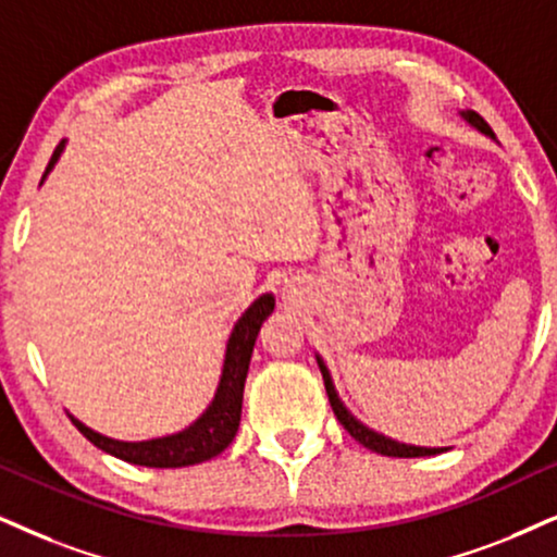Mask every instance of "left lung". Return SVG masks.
I'll return each instance as SVG.
<instances>
[{
  "label": "left lung",
  "instance_id": "obj_1",
  "mask_svg": "<svg viewBox=\"0 0 557 557\" xmlns=\"http://www.w3.org/2000/svg\"><path fill=\"white\" fill-rule=\"evenodd\" d=\"M462 117H466L470 125H475L478 131H483L485 136H494V133H491V125L485 123L483 117L478 115V112H470L468 110V112H462ZM315 360H319V368H321V375H323V385H326L329 404H331V408H334L336 419H339V424L347 429V432L355 436V440L360 442V445L372 449V453L388 455V457H426V455L445 453L447 447H413V445H404V442H396V440H391V436H383V434L372 432V429H368L364 424H360V421H357L347 411V406L342 404V398L336 396V388H334V383H331V375H329L326 364H323L321 357H315Z\"/></svg>",
  "mask_w": 557,
  "mask_h": 557
}]
</instances>
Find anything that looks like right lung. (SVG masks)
Instances as JSON below:
<instances>
[{"instance_id": "right-lung-1", "label": "right lung", "mask_w": 557, "mask_h": 557, "mask_svg": "<svg viewBox=\"0 0 557 557\" xmlns=\"http://www.w3.org/2000/svg\"><path fill=\"white\" fill-rule=\"evenodd\" d=\"M63 151V140L55 146L51 161H48L46 174L51 172L55 161H59ZM44 174V177H46ZM274 311V298L270 293L259 295V298L246 308V313L236 321L234 331L228 336L226 347V360H223L221 383L210 406L206 408L200 419L187 429H182L180 434L159 436V440L149 442H117L110 436H102L91 432L89 426H84L79 419H74V426L87 436L95 447H100L102 453H110L121 457L133 466H146V468H187L197 466V462H206L210 457L221 455L238 432V421H242V400H244V383L246 372H249L251 351H255V342L262 321Z\"/></svg>"}]
</instances>
